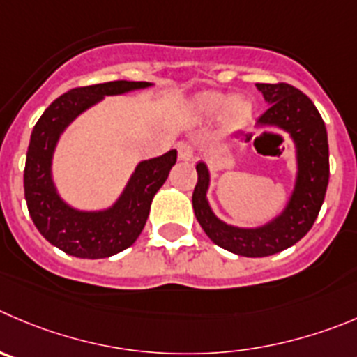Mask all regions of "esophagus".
Instances as JSON below:
<instances>
[{
    "label": "esophagus",
    "instance_id": "obj_1",
    "mask_svg": "<svg viewBox=\"0 0 357 357\" xmlns=\"http://www.w3.org/2000/svg\"><path fill=\"white\" fill-rule=\"evenodd\" d=\"M176 151H178V159L181 161H191L195 158V147L189 142H181L176 145Z\"/></svg>",
    "mask_w": 357,
    "mask_h": 357
}]
</instances>
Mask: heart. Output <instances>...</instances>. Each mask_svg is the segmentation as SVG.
Returning <instances> with one entry per match:
<instances>
[{"instance_id": "heart-1", "label": "heart", "mask_w": 357, "mask_h": 357, "mask_svg": "<svg viewBox=\"0 0 357 357\" xmlns=\"http://www.w3.org/2000/svg\"><path fill=\"white\" fill-rule=\"evenodd\" d=\"M192 105L202 115L220 114V122L227 133L243 130L252 119V103L240 96L227 100L219 93H202L195 98Z\"/></svg>"}]
</instances>
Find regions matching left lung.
<instances>
[{
	"mask_svg": "<svg viewBox=\"0 0 357 357\" xmlns=\"http://www.w3.org/2000/svg\"><path fill=\"white\" fill-rule=\"evenodd\" d=\"M256 87L270 105L257 119V126L286 131L296 149V181L286 208L263 226L226 224L212 212L206 199L210 172L203 161L196 165L198 182L192 192L195 215L206 236L215 245L245 257L271 256L300 242L317 219L329 181L328 133L310 98L282 82L256 84Z\"/></svg>",
	"mask_w": 357,
	"mask_h": 357,
	"instance_id": "1",
	"label": "left lung"
}]
</instances>
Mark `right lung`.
Segmentation results:
<instances>
[{"mask_svg": "<svg viewBox=\"0 0 357 357\" xmlns=\"http://www.w3.org/2000/svg\"><path fill=\"white\" fill-rule=\"evenodd\" d=\"M151 86V82L115 80L77 87L57 98L33 128L24 168V195L36 229L63 252L84 259L110 257L133 245L140 236L152 198L176 162L175 149L138 162L117 202L93 212L73 208L61 198L52 178V158L63 131L82 112L100 103L105 96Z\"/></svg>", "mask_w": 357, "mask_h": 357, "instance_id": "right-lung-1", "label": "right lung"}]
</instances>
